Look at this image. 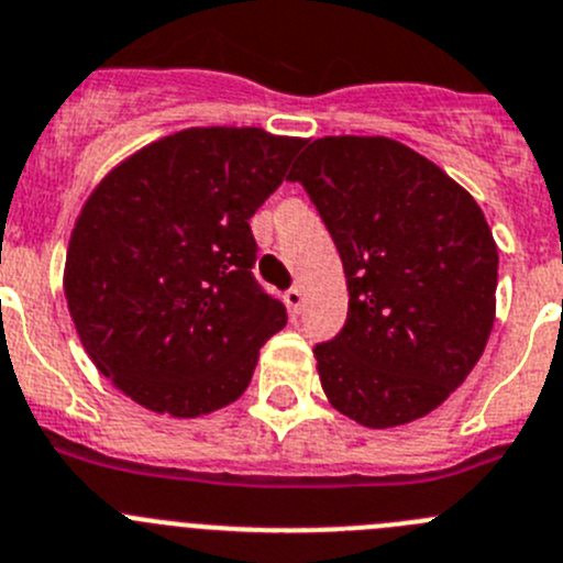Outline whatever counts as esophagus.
I'll return each mask as SVG.
<instances>
[{
    "instance_id": "obj_1",
    "label": "esophagus",
    "mask_w": 563,
    "mask_h": 563,
    "mask_svg": "<svg viewBox=\"0 0 563 563\" xmlns=\"http://www.w3.org/2000/svg\"><path fill=\"white\" fill-rule=\"evenodd\" d=\"M283 299H286V306L291 313L302 311V302H306V297H302V288H297V286L288 288V291L283 294Z\"/></svg>"
}]
</instances>
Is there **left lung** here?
I'll return each instance as SVG.
<instances>
[{"label":"left lung","mask_w":563,"mask_h":563,"mask_svg":"<svg viewBox=\"0 0 563 563\" xmlns=\"http://www.w3.org/2000/svg\"><path fill=\"white\" fill-rule=\"evenodd\" d=\"M341 255L346 322L313 346L328 400L366 428L424 417L466 380L495 324L483 210L419 152L330 135L294 163Z\"/></svg>","instance_id":"8db88e82"}]
</instances>
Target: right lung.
I'll list each match as a JSON object with an SVG mask.
<instances>
[{"label": "right lung", "mask_w": 563, "mask_h": 563, "mask_svg": "<svg viewBox=\"0 0 563 563\" xmlns=\"http://www.w3.org/2000/svg\"><path fill=\"white\" fill-rule=\"evenodd\" d=\"M306 141L191 128L144 146L88 197L66 255L86 353L139 406L199 417L239 400L288 313L252 269L250 219Z\"/></svg>", "instance_id": "obj_1"}]
</instances>
